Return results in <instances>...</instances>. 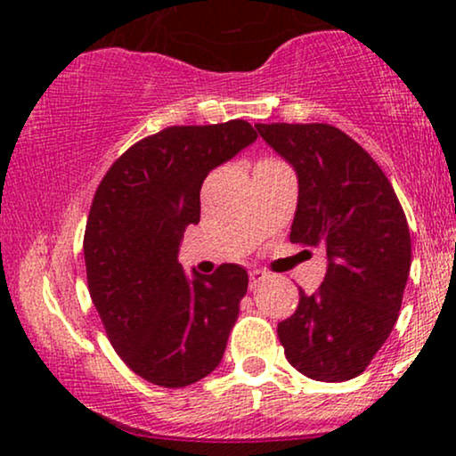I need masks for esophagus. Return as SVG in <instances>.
<instances>
[{"label": "esophagus", "mask_w": 456, "mask_h": 456, "mask_svg": "<svg viewBox=\"0 0 456 456\" xmlns=\"http://www.w3.org/2000/svg\"><path fill=\"white\" fill-rule=\"evenodd\" d=\"M248 278H251V289H257V286L267 278V273L261 270H251L248 272Z\"/></svg>", "instance_id": "34e87169"}]
</instances>
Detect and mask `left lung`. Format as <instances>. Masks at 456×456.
<instances>
[{
    "mask_svg": "<svg viewBox=\"0 0 456 456\" xmlns=\"http://www.w3.org/2000/svg\"><path fill=\"white\" fill-rule=\"evenodd\" d=\"M292 166L298 201L290 242L320 247V290H301L278 336L289 363L317 382L370 365L395 328L411 270V234L396 192L363 147L330 124H257Z\"/></svg>",
    "mask_w": 456,
    "mask_h": 456,
    "instance_id": "left-lung-1",
    "label": "left lung"
}]
</instances>
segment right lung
I'll list each match as a JSON object with an SVG mask.
<instances>
[{"instance_id":"add662e5","label":"right lung","mask_w":456,"mask_h":456,"mask_svg":"<svg viewBox=\"0 0 456 456\" xmlns=\"http://www.w3.org/2000/svg\"><path fill=\"white\" fill-rule=\"evenodd\" d=\"M257 139L245 120L170 126L114 161L85 230L89 292L111 346L147 382L183 388L220 365L247 295L245 267L203 276L178 264L208 174Z\"/></svg>"}]
</instances>
